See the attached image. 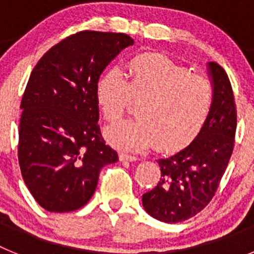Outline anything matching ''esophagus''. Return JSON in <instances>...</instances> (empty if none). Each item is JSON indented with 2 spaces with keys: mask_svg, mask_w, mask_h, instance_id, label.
<instances>
[{
  "mask_svg": "<svg viewBox=\"0 0 254 254\" xmlns=\"http://www.w3.org/2000/svg\"><path fill=\"white\" fill-rule=\"evenodd\" d=\"M137 159H138L137 156H134V155L125 154V152H121V154H120V160L121 161H136Z\"/></svg>",
  "mask_w": 254,
  "mask_h": 254,
  "instance_id": "obj_1",
  "label": "esophagus"
}]
</instances>
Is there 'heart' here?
Masks as SVG:
<instances>
[{
  "instance_id": "obj_1",
  "label": "heart",
  "mask_w": 254,
  "mask_h": 254,
  "mask_svg": "<svg viewBox=\"0 0 254 254\" xmlns=\"http://www.w3.org/2000/svg\"><path fill=\"white\" fill-rule=\"evenodd\" d=\"M95 98L104 120L114 123L138 102V118L111 126L105 137L112 145L140 151L155 142L161 151H177L202 133L215 103V89L206 76L190 73L169 57L143 53L128 62L127 78L120 69L103 73Z\"/></svg>"
}]
</instances>
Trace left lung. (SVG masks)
I'll return each instance as SVG.
<instances>
[{"mask_svg": "<svg viewBox=\"0 0 254 254\" xmlns=\"http://www.w3.org/2000/svg\"><path fill=\"white\" fill-rule=\"evenodd\" d=\"M215 89L214 109L205 129L178 154L156 160L161 178L142 196L145 210L164 223H181L198 214L216 193L232 158L237 107L225 69L208 64Z\"/></svg>", "mask_w": 254, "mask_h": 254, "instance_id": "8db88e82", "label": "left lung"}]
</instances>
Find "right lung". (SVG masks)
I'll return each mask as SVG.
<instances>
[{
	"instance_id": "add662e5",
	"label": "right lung",
	"mask_w": 254,
	"mask_h": 254,
	"mask_svg": "<svg viewBox=\"0 0 254 254\" xmlns=\"http://www.w3.org/2000/svg\"><path fill=\"white\" fill-rule=\"evenodd\" d=\"M132 44L123 33L78 31L46 52L31 71L20 104L17 156L26 187L46 210L86 205L102 168L118 160L98 125L95 85Z\"/></svg>"
}]
</instances>
